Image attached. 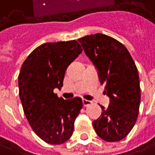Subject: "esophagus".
<instances>
[{
  "label": "esophagus",
  "mask_w": 155,
  "mask_h": 155,
  "mask_svg": "<svg viewBox=\"0 0 155 155\" xmlns=\"http://www.w3.org/2000/svg\"><path fill=\"white\" fill-rule=\"evenodd\" d=\"M82 102H83V106H84V107H87L90 104H91V101L86 100V99H83V100H82Z\"/></svg>",
  "instance_id": "esophagus-1"
}]
</instances>
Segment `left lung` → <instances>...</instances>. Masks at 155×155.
I'll list each match as a JSON object with an SVG mask.
<instances>
[{
	"mask_svg": "<svg viewBox=\"0 0 155 155\" xmlns=\"http://www.w3.org/2000/svg\"><path fill=\"white\" fill-rule=\"evenodd\" d=\"M78 41L110 98L107 108L101 106L102 111L93 121L94 129L105 141H120L133 129L138 115L141 92L138 69L126 47L113 38L96 33Z\"/></svg>",
	"mask_w": 155,
	"mask_h": 155,
	"instance_id": "8db88e82",
	"label": "left lung"
}]
</instances>
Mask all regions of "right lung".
<instances>
[{"label": "right lung", "instance_id": "1", "mask_svg": "<svg viewBox=\"0 0 155 155\" xmlns=\"http://www.w3.org/2000/svg\"><path fill=\"white\" fill-rule=\"evenodd\" d=\"M81 52L75 40L46 43L36 48L21 65L18 87L24 114L33 132L48 143L61 144L74 132L82 100H64L54 90L62 87L67 68Z\"/></svg>", "mask_w": 155, "mask_h": 155}]
</instances>
